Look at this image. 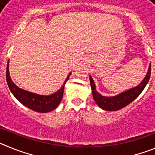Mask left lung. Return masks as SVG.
I'll return each instance as SVG.
<instances>
[{
  "label": "left lung",
  "mask_w": 155,
  "mask_h": 155,
  "mask_svg": "<svg viewBox=\"0 0 155 155\" xmlns=\"http://www.w3.org/2000/svg\"><path fill=\"white\" fill-rule=\"evenodd\" d=\"M150 71H151V65L150 64L147 74L143 79V81L137 86L120 93L117 95L110 97L103 96L101 94H99L97 91L94 81H93L92 78H91V76H89L90 84H91V91H92L94 102H96L97 105L101 109L106 111H117L123 109L127 105L131 103L134 99H136L139 96V94L143 91L144 87L148 83L149 79H150Z\"/></svg>",
  "instance_id": "1"
}]
</instances>
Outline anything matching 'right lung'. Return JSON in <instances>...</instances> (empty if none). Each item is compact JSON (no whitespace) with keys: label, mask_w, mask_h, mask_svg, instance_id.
Returning a JSON list of instances; mask_svg holds the SVG:
<instances>
[{"label":"right lung","mask_w":155,"mask_h":155,"mask_svg":"<svg viewBox=\"0 0 155 155\" xmlns=\"http://www.w3.org/2000/svg\"><path fill=\"white\" fill-rule=\"evenodd\" d=\"M9 63H8L6 71V80L9 89L11 90L14 96L15 97L21 104L26 106L31 110L38 112V113H49L53 111L61 103L64 94V85L66 82L69 79L71 72L67 77L66 80L64 81V84L57 91L50 95H41V94H35V93L30 92L26 90L21 89L18 87L13 81L10 77L9 74Z\"/></svg>","instance_id":"right-lung-1"}]
</instances>
